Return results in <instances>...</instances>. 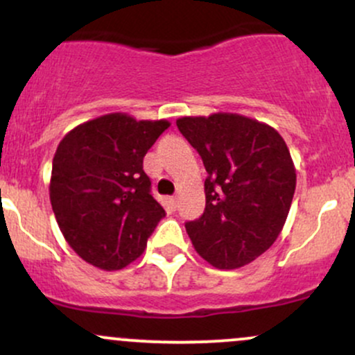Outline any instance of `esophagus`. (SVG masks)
Returning a JSON list of instances; mask_svg holds the SVG:
<instances>
[{"mask_svg":"<svg viewBox=\"0 0 355 355\" xmlns=\"http://www.w3.org/2000/svg\"><path fill=\"white\" fill-rule=\"evenodd\" d=\"M166 202H168V205L172 207V209H177V197H168Z\"/></svg>","mask_w":355,"mask_h":355,"instance_id":"esophagus-1","label":"esophagus"}]
</instances>
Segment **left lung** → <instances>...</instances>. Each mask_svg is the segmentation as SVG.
I'll return each instance as SVG.
<instances>
[{
  "label": "left lung",
  "mask_w": 355,
  "mask_h": 355,
  "mask_svg": "<svg viewBox=\"0 0 355 355\" xmlns=\"http://www.w3.org/2000/svg\"><path fill=\"white\" fill-rule=\"evenodd\" d=\"M178 130L202 157L205 211L185 223L197 254L230 270L275 242L291 210L295 165L280 133L239 113L182 116Z\"/></svg>",
  "instance_id": "obj_1"
}]
</instances>
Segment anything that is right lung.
I'll list each match as a JSON object with an SVG mask.
<instances>
[{
    "label": "right lung",
    "instance_id": "right-lung-1",
    "mask_svg": "<svg viewBox=\"0 0 355 355\" xmlns=\"http://www.w3.org/2000/svg\"><path fill=\"white\" fill-rule=\"evenodd\" d=\"M170 126L108 113L70 130L53 157L50 200L73 250L101 270H120L145 252L165 210L150 195L144 157Z\"/></svg>",
    "mask_w": 355,
    "mask_h": 355
}]
</instances>
